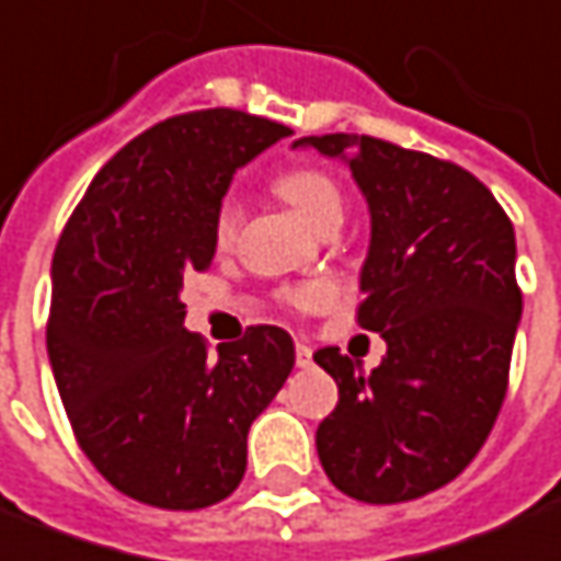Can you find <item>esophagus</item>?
<instances>
[{
	"mask_svg": "<svg viewBox=\"0 0 561 561\" xmlns=\"http://www.w3.org/2000/svg\"><path fill=\"white\" fill-rule=\"evenodd\" d=\"M296 365L299 368H311L313 365V353L308 344H296Z\"/></svg>",
	"mask_w": 561,
	"mask_h": 561,
	"instance_id": "34e87169",
	"label": "esophagus"
}]
</instances>
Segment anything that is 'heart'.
<instances>
[{"label": "heart", "instance_id": "obj_1", "mask_svg": "<svg viewBox=\"0 0 561 561\" xmlns=\"http://www.w3.org/2000/svg\"><path fill=\"white\" fill-rule=\"evenodd\" d=\"M274 193L287 202L289 208L299 214L305 224L313 229H325L329 224H341V210H344V190L335 181V174L325 172L320 165H296L274 178ZM241 226V208L232 198H224L214 214V244L229 248L238 238ZM289 308L296 311H313L325 301V289L320 284H301L284 293Z\"/></svg>", "mask_w": 561, "mask_h": 561}]
</instances>
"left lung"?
<instances>
[{
	"instance_id": "left-lung-1",
	"label": "left lung",
	"mask_w": 561,
	"mask_h": 561,
	"mask_svg": "<svg viewBox=\"0 0 561 561\" xmlns=\"http://www.w3.org/2000/svg\"><path fill=\"white\" fill-rule=\"evenodd\" d=\"M299 145L351 153L371 208L356 323L387 341L368 377L337 347L313 353L337 383L317 453L356 502H411L459 478L502 411L523 313L514 224L450 160L356 133Z\"/></svg>"
}]
</instances>
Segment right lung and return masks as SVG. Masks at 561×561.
I'll return each instance as SVG.
<instances>
[{
	"label": "right lung",
	"instance_id": "1",
	"mask_svg": "<svg viewBox=\"0 0 561 561\" xmlns=\"http://www.w3.org/2000/svg\"><path fill=\"white\" fill-rule=\"evenodd\" d=\"M293 135L236 108L186 111L117 150L54 250L47 356L71 432L111 486L162 511L238 490L250 423L296 365L280 325L217 347L186 332L184 277L214 262L238 165Z\"/></svg>",
	"mask_w": 561,
	"mask_h": 561
}]
</instances>
